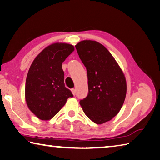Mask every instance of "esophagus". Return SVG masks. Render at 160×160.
Wrapping results in <instances>:
<instances>
[{
    "instance_id": "1",
    "label": "esophagus",
    "mask_w": 160,
    "mask_h": 160,
    "mask_svg": "<svg viewBox=\"0 0 160 160\" xmlns=\"http://www.w3.org/2000/svg\"><path fill=\"white\" fill-rule=\"evenodd\" d=\"M71 91H72V93L73 94V95H75V90L74 89V88H72V89H71Z\"/></svg>"
}]
</instances>
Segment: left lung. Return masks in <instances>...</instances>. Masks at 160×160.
Listing matches in <instances>:
<instances>
[{
	"mask_svg": "<svg viewBox=\"0 0 160 160\" xmlns=\"http://www.w3.org/2000/svg\"><path fill=\"white\" fill-rule=\"evenodd\" d=\"M75 48L88 73V94L80 104L91 120L103 124L122 107L127 92L125 77L111 53L98 42L82 40Z\"/></svg>",
	"mask_w": 160,
	"mask_h": 160,
	"instance_id": "1",
	"label": "left lung"
}]
</instances>
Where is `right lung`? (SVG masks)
<instances>
[{"mask_svg": "<svg viewBox=\"0 0 160 160\" xmlns=\"http://www.w3.org/2000/svg\"><path fill=\"white\" fill-rule=\"evenodd\" d=\"M74 50L73 45L56 42L42 50L30 65L25 82V100L30 110L42 120H49L59 112L68 98L62 63Z\"/></svg>", "mask_w": 160, "mask_h": 160, "instance_id": "obj_1", "label": "right lung"}]
</instances>
